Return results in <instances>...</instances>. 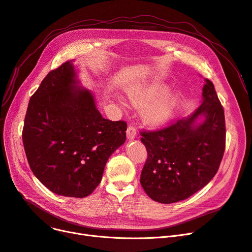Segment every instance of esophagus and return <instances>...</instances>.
I'll list each match as a JSON object with an SVG mask.
<instances>
[{"label":"esophagus","instance_id":"1","mask_svg":"<svg viewBox=\"0 0 252 252\" xmlns=\"http://www.w3.org/2000/svg\"><path fill=\"white\" fill-rule=\"evenodd\" d=\"M126 137L128 140H134L137 137V130L134 126H129L126 129Z\"/></svg>","mask_w":252,"mask_h":252}]
</instances>
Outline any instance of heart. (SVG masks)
Returning <instances> with one entry per match:
<instances>
[{
    "mask_svg": "<svg viewBox=\"0 0 252 252\" xmlns=\"http://www.w3.org/2000/svg\"><path fill=\"white\" fill-rule=\"evenodd\" d=\"M126 94L130 105L141 109L144 124L152 127L168 125L182 101L179 91H170V85L159 80L135 83L128 87Z\"/></svg>",
    "mask_w": 252,
    "mask_h": 252,
    "instance_id": "b5f03b06",
    "label": "heart"
}]
</instances>
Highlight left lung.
<instances>
[{"label":"left lung","mask_w":252,"mask_h":252,"mask_svg":"<svg viewBox=\"0 0 252 252\" xmlns=\"http://www.w3.org/2000/svg\"><path fill=\"white\" fill-rule=\"evenodd\" d=\"M200 107L157 132L141 133L147 160L140 182L149 198L172 204L189 198L211 181L225 148L223 108L205 79Z\"/></svg>","instance_id":"left-lung-1"}]
</instances>
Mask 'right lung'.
Returning a JSON list of instances; mask_svg holds the SVG:
<instances>
[{"mask_svg":"<svg viewBox=\"0 0 252 252\" xmlns=\"http://www.w3.org/2000/svg\"><path fill=\"white\" fill-rule=\"evenodd\" d=\"M74 61L47 74L32 95L23 141L31 170L52 192L84 198L126 142V124L105 119L82 87Z\"/></svg>","mask_w":252,"mask_h":252,"instance_id":"obj_1","label":"right lung"}]
</instances>
